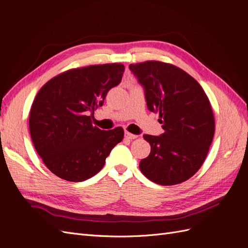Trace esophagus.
I'll return each instance as SVG.
<instances>
[{
    "label": "esophagus",
    "instance_id": "34e87169",
    "mask_svg": "<svg viewBox=\"0 0 248 248\" xmlns=\"http://www.w3.org/2000/svg\"><path fill=\"white\" fill-rule=\"evenodd\" d=\"M124 137H125V139H127V140H134V139L138 138V136H136V134H132V133H130V132H128V131H125Z\"/></svg>",
    "mask_w": 248,
    "mask_h": 248
}]
</instances>
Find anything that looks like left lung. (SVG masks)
I'll list each match as a JSON object with an SVG mask.
<instances>
[{"mask_svg": "<svg viewBox=\"0 0 248 248\" xmlns=\"http://www.w3.org/2000/svg\"><path fill=\"white\" fill-rule=\"evenodd\" d=\"M129 69L164 130L159 137L144 136L151 152L140 170L156 184L182 183L200 170L209 152L215 130L211 104L199 82L175 65L146 61Z\"/></svg>", "mask_w": 248, "mask_h": 248, "instance_id": "left-lung-1", "label": "left lung"}]
</instances>
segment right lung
Here are the masks:
<instances>
[{"mask_svg": "<svg viewBox=\"0 0 248 248\" xmlns=\"http://www.w3.org/2000/svg\"><path fill=\"white\" fill-rule=\"evenodd\" d=\"M124 65H91L67 70L37 93L30 111V133L37 153L59 178L81 182L96 175L111 149L123 140L117 127L93 126L94 110L121 82Z\"/></svg>", "mask_w": 248, "mask_h": 248, "instance_id": "add662e5", "label": "right lung"}]
</instances>
